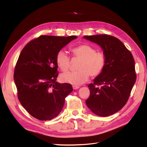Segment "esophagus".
<instances>
[{
    "label": "esophagus",
    "mask_w": 147,
    "mask_h": 147,
    "mask_svg": "<svg viewBox=\"0 0 147 147\" xmlns=\"http://www.w3.org/2000/svg\"><path fill=\"white\" fill-rule=\"evenodd\" d=\"M79 88H80V86H75V85L73 86V88H74V90H77V89H78Z\"/></svg>",
    "instance_id": "34e87169"
}]
</instances>
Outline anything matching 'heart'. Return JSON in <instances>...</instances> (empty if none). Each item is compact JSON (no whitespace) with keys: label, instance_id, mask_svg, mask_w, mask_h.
Instances as JSON below:
<instances>
[{"label":"heart","instance_id":"1","mask_svg":"<svg viewBox=\"0 0 147 147\" xmlns=\"http://www.w3.org/2000/svg\"><path fill=\"white\" fill-rule=\"evenodd\" d=\"M74 58L81 60L77 72H65L60 75L61 80L75 86H79L86 82L90 75L94 77L99 75L105 65V56L102 52L96 51L93 47L83 44L71 50ZM57 67L63 72L70 67V57L64 50L57 52L56 56Z\"/></svg>","mask_w":147,"mask_h":147}]
</instances>
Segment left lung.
<instances>
[{
    "instance_id": "1",
    "label": "left lung",
    "mask_w": 147,
    "mask_h": 147,
    "mask_svg": "<svg viewBox=\"0 0 147 147\" xmlns=\"http://www.w3.org/2000/svg\"><path fill=\"white\" fill-rule=\"evenodd\" d=\"M83 38L99 45L105 56L103 70L88 85L90 95L86 104L96 115L110 116L121 110L130 96L136 80L134 59L116 37L100 34Z\"/></svg>"
}]
</instances>
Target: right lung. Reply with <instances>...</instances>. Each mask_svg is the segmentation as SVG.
Masks as SVG:
<instances>
[{
  "instance_id": "obj_1",
  "label": "right lung",
  "mask_w": 147,
  "mask_h": 147,
  "mask_svg": "<svg viewBox=\"0 0 147 147\" xmlns=\"http://www.w3.org/2000/svg\"><path fill=\"white\" fill-rule=\"evenodd\" d=\"M77 36L42 35L21 51L15 69L14 81L22 106L35 118L50 120L58 115L65 97L73 91L69 83L56 82L57 52Z\"/></svg>"
}]
</instances>
